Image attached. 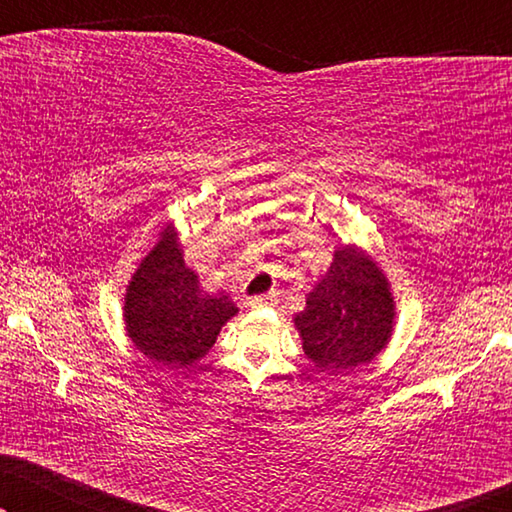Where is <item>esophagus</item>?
Masks as SVG:
<instances>
[{
    "label": "esophagus",
    "mask_w": 512,
    "mask_h": 512,
    "mask_svg": "<svg viewBox=\"0 0 512 512\" xmlns=\"http://www.w3.org/2000/svg\"><path fill=\"white\" fill-rule=\"evenodd\" d=\"M249 307H270V305H277V293L270 291V293H263V296H254L247 300Z\"/></svg>",
    "instance_id": "obj_1"
}]
</instances>
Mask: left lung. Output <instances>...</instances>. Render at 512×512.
I'll use <instances>...</instances> for the list:
<instances>
[{"mask_svg": "<svg viewBox=\"0 0 512 512\" xmlns=\"http://www.w3.org/2000/svg\"><path fill=\"white\" fill-rule=\"evenodd\" d=\"M303 352L321 373L366 366L389 345L396 300L380 265L356 244H335L333 261L293 317Z\"/></svg>", "mask_w": 512, "mask_h": 512, "instance_id": "8db88e82", "label": "left lung"}]
</instances>
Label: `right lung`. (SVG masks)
<instances>
[{
    "mask_svg": "<svg viewBox=\"0 0 512 512\" xmlns=\"http://www.w3.org/2000/svg\"><path fill=\"white\" fill-rule=\"evenodd\" d=\"M237 312L223 291L202 289L198 272L184 261L174 223L160 228L158 242L125 286V335L146 359L167 368H188L205 359Z\"/></svg>",
    "mask_w": 512,
    "mask_h": 512,
    "instance_id": "right-lung-1",
    "label": "right lung"
}]
</instances>
